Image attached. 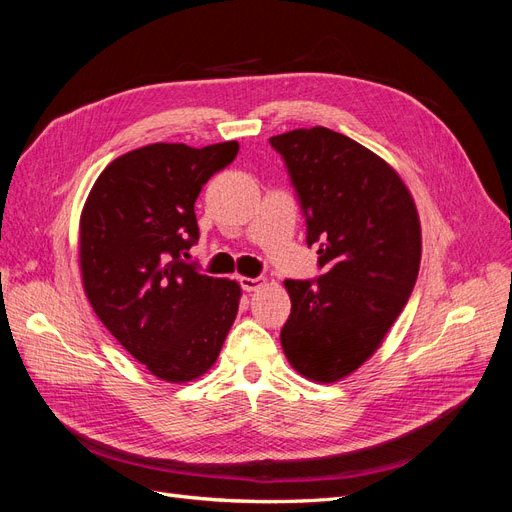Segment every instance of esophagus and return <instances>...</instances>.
<instances>
[{
    "label": "esophagus",
    "mask_w": 512,
    "mask_h": 512,
    "mask_svg": "<svg viewBox=\"0 0 512 512\" xmlns=\"http://www.w3.org/2000/svg\"><path fill=\"white\" fill-rule=\"evenodd\" d=\"M239 284L245 292H254V290L265 286V277H247V275H243V277H239Z\"/></svg>",
    "instance_id": "1"
}]
</instances>
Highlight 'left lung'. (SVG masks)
<instances>
[{
	"mask_svg": "<svg viewBox=\"0 0 512 512\" xmlns=\"http://www.w3.org/2000/svg\"><path fill=\"white\" fill-rule=\"evenodd\" d=\"M318 245L324 275L286 280L288 363L312 382L350 376L408 303L421 265V220L408 185L374 151L329 128L271 136Z\"/></svg>",
	"mask_w": 512,
	"mask_h": 512,
	"instance_id": "left-lung-1",
	"label": "left lung"
}]
</instances>
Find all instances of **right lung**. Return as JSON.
I'll return each instance as SVG.
<instances>
[{"label": "right lung", "instance_id": "obj_1", "mask_svg": "<svg viewBox=\"0 0 512 512\" xmlns=\"http://www.w3.org/2000/svg\"><path fill=\"white\" fill-rule=\"evenodd\" d=\"M237 151V141L134 149L102 170L81 211L87 299L117 342L166 382L207 374L239 312L235 280L183 262L198 241L196 198Z\"/></svg>", "mask_w": 512, "mask_h": 512}]
</instances>
